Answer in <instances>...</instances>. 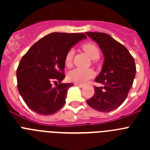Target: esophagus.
I'll list each match as a JSON object with an SVG mask.
<instances>
[{
  "label": "esophagus",
  "instance_id": "34e87169",
  "mask_svg": "<svg viewBox=\"0 0 150 150\" xmlns=\"http://www.w3.org/2000/svg\"><path fill=\"white\" fill-rule=\"evenodd\" d=\"M74 85H75V86H76L81 87V88H83V87H84V85H83V84H79V83H74Z\"/></svg>",
  "mask_w": 150,
  "mask_h": 150
}]
</instances>
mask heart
Returning <instances> with one entry per match:
<instances>
[{
	"label": "heart",
	"mask_w": 150,
	"mask_h": 150,
	"mask_svg": "<svg viewBox=\"0 0 150 150\" xmlns=\"http://www.w3.org/2000/svg\"><path fill=\"white\" fill-rule=\"evenodd\" d=\"M83 50L91 59L95 60L100 57V51L99 49L95 44L91 43H85L83 45ZM74 50H70L67 52L64 59V63L66 66H70L72 63L73 56H74ZM94 76V72L91 69H82L75 68L67 74V79L69 81L74 82L75 83H86L88 79H91Z\"/></svg>",
	"instance_id": "1"
}]
</instances>
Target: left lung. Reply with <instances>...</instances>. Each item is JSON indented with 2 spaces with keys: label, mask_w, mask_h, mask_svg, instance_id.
<instances>
[{
  "label": "left lung",
  "mask_w": 150,
  "mask_h": 150,
  "mask_svg": "<svg viewBox=\"0 0 150 150\" xmlns=\"http://www.w3.org/2000/svg\"><path fill=\"white\" fill-rule=\"evenodd\" d=\"M100 47L104 55L101 71L95 79L103 85L95 86V95L87 104L100 112H107L120 107L126 99L136 74L134 58L122 44L109 34L86 32Z\"/></svg>",
  "instance_id": "left-lung-1"
}]
</instances>
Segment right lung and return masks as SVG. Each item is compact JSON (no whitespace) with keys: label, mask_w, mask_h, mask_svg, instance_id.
<instances>
[{"label":"right lung","mask_w":150,"mask_h":150,"mask_svg":"<svg viewBox=\"0 0 150 150\" xmlns=\"http://www.w3.org/2000/svg\"><path fill=\"white\" fill-rule=\"evenodd\" d=\"M86 38L84 34L51 33L34 43L22 57L16 71L18 90L30 109L50 115L63 107L67 89L74 86L61 83L65 77V56L74 45ZM52 81L57 83L55 87L51 86Z\"/></svg>","instance_id":"1"}]
</instances>
